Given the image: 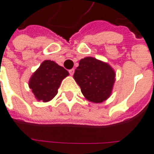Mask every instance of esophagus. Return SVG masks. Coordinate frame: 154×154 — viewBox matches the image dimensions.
I'll list each match as a JSON object with an SVG mask.
<instances>
[{
	"mask_svg": "<svg viewBox=\"0 0 154 154\" xmlns=\"http://www.w3.org/2000/svg\"><path fill=\"white\" fill-rule=\"evenodd\" d=\"M74 73V68H72V69H70L69 70V74H71V75H73Z\"/></svg>",
	"mask_w": 154,
	"mask_h": 154,
	"instance_id": "34e87169",
	"label": "esophagus"
}]
</instances>
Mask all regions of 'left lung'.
Segmentation results:
<instances>
[{
  "label": "left lung",
  "mask_w": 154,
  "mask_h": 154,
  "mask_svg": "<svg viewBox=\"0 0 154 154\" xmlns=\"http://www.w3.org/2000/svg\"><path fill=\"white\" fill-rule=\"evenodd\" d=\"M74 79L86 99L98 103L105 101L111 95L116 73L107 62L87 56L80 61Z\"/></svg>",
  "instance_id": "8db88e82"
}]
</instances>
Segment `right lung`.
<instances>
[{"mask_svg":"<svg viewBox=\"0 0 154 154\" xmlns=\"http://www.w3.org/2000/svg\"><path fill=\"white\" fill-rule=\"evenodd\" d=\"M69 74L56 62L45 60L29 80V87L38 101L49 102L56 96L63 79Z\"/></svg>","mask_w":154,"mask_h":154,"instance_id":"right-lung-1","label":"right lung"}]
</instances>
